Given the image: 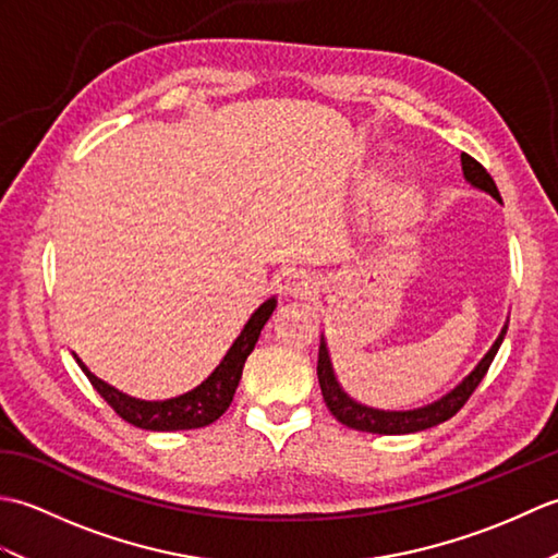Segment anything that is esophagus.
Returning a JSON list of instances; mask_svg holds the SVG:
<instances>
[{
    "label": "esophagus",
    "instance_id": "1",
    "mask_svg": "<svg viewBox=\"0 0 558 558\" xmlns=\"http://www.w3.org/2000/svg\"><path fill=\"white\" fill-rule=\"evenodd\" d=\"M286 292L292 300H310L318 292V282L306 270H298L286 280Z\"/></svg>",
    "mask_w": 558,
    "mask_h": 558
}]
</instances>
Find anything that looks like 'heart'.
Returning <instances> with one entry per match:
<instances>
[{"label": "heart", "mask_w": 558, "mask_h": 558, "mask_svg": "<svg viewBox=\"0 0 558 558\" xmlns=\"http://www.w3.org/2000/svg\"><path fill=\"white\" fill-rule=\"evenodd\" d=\"M417 201H420V189L405 182L396 186L393 192H390V196L381 198V206H386V210L390 213H396V216H408V213L417 206Z\"/></svg>", "instance_id": "heart-1"}]
</instances>
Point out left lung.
Instances as JSON below:
<instances>
[{"label":"left lung","instance_id":"1","mask_svg":"<svg viewBox=\"0 0 558 558\" xmlns=\"http://www.w3.org/2000/svg\"><path fill=\"white\" fill-rule=\"evenodd\" d=\"M460 165H462V177H465V182L470 186L480 189V192L489 194L494 201H499V204H501V194H499V189H496L492 174L484 170L475 158H470L468 153H462ZM506 330H508V318H506L499 338L494 340V345L477 362L475 369H472L465 378H462V381L456 388H450L446 396L429 402V405H422V408H414V410H378V408L362 405V402L350 398L338 381V376L333 372V362H330V354H328L326 338L322 336L316 374H318V384H322V393H324L326 405H328L330 412H333V417L338 422L350 426V429L366 432V434L396 436V434H414V432L432 429V426L453 417V414L462 405H465L468 398L472 396V390L480 386L484 374H487L489 364L496 357V352H499Z\"/></svg>","mask_w":558,"mask_h":558}]
</instances>
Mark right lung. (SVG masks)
Returning <instances> with one entry per match:
<instances>
[{"mask_svg": "<svg viewBox=\"0 0 558 558\" xmlns=\"http://www.w3.org/2000/svg\"><path fill=\"white\" fill-rule=\"evenodd\" d=\"M276 306H278V298L272 294V298H268L252 316H248L242 333L234 338L230 350L225 352V357L220 360L216 369L208 374V378H204L196 388L186 390V393L168 398V400H141V398L126 396L122 390L105 384L102 378L93 374L88 366L76 357V354L74 357L83 369V374L88 376L93 388L108 400V405L120 414L124 422L148 432L201 429V426H208L216 422L220 414L230 408L234 390L240 386L244 362L248 354H252L260 330H264L270 314L276 312Z\"/></svg>", "mask_w": 558, "mask_h": 558, "instance_id": "right-lung-1", "label": "right lung"}]
</instances>
